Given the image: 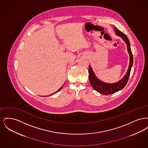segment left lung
Instances as JSON below:
<instances>
[{"mask_svg":"<svg viewBox=\"0 0 148 148\" xmlns=\"http://www.w3.org/2000/svg\"><path fill=\"white\" fill-rule=\"evenodd\" d=\"M114 30L115 32L116 35L121 36V38L124 40V41L127 44V51L130 56V63L128 70L127 71L125 76L121 80L113 84H108L99 80L95 75L93 71L92 70V68L90 66H89V78L90 82V84L97 92L104 95L112 94L121 90L125 86L129 80L131 69L133 64V54L131 50L130 42L127 35L121 31H120L119 30L116 28H114Z\"/></svg>","mask_w":148,"mask_h":148,"instance_id":"8db88e82","label":"left lung"}]
</instances>
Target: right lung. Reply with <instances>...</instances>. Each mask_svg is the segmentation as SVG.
<instances>
[{
	"label": "right lung",
	"instance_id": "obj_1",
	"mask_svg": "<svg viewBox=\"0 0 148 148\" xmlns=\"http://www.w3.org/2000/svg\"><path fill=\"white\" fill-rule=\"evenodd\" d=\"M63 86H62V87H61V88H60V89H59V90H57V91H56V92H54V93H53V94H56V92H59V90H61V89H62V88H63ZM53 94H51V95H53Z\"/></svg>",
	"mask_w": 148,
	"mask_h": 148
}]
</instances>
